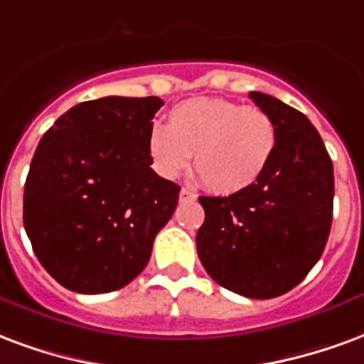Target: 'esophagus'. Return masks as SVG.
I'll use <instances>...</instances> for the list:
<instances>
[{"label": "esophagus", "instance_id": "obj_1", "mask_svg": "<svg viewBox=\"0 0 364 364\" xmlns=\"http://www.w3.org/2000/svg\"><path fill=\"white\" fill-rule=\"evenodd\" d=\"M196 198H198V196L193 192H190L188 188H182V190H180V201H193Z\"/></svg>", "mask_w": 364, "mask_h": 364}]
</instances>
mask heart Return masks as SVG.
<instances>
[{"label":"heart","mask_w":364,"mask_h":364,"mask_svg":"<svg viewBox=\"0 0 364 364\" xmlns=\"http://www.w3.org/2000/svg\"><path fill=\"white\" fill-rule=\"evenodd\" d=\"M277 149V126L259 106L198 97L172 106L166 126L147 134V155L163 178H176L193 155V171L217 193L256 184Z\"/></svg>","instance_id":"heart-1"}]
</instances>
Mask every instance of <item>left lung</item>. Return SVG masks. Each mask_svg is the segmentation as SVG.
<instances>
[{
    "label": "left lung",
    "mask_w": 364,
    "mask_h": 364,
    "mask_svg": "<svg viewBox=\"0 0 364 364\" xmlns=\"http://www.w3.org/2000/svg\"><path fill=\"white\" fill-rule=\"evenodd\" d=\"M248 97L277 126V149L264 176L227 198L201 196L205 221L198 256L221 287L273 299L296 287L322 256L331 229L333 164L310 120L279 98Z\"/></svg>",
    "instance_id": "1"
}]
</instances>
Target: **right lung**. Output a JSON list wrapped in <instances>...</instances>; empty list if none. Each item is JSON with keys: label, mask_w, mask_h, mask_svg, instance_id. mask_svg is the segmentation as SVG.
Listing matches in <instances>:
<instances>
[{"label": "right lung", "mask_w": 364, "mask_h": 364, "mask_svg": "<svg viewBox=\"0 0 364 364\" xmlns=\"http://www.w3.org/2000/svg\"><path fill=\"white\" fill-rule=\"evenodd\" d=\"M156 97H105L73 106L34 151L23 223L36 258L70 291L110 293L147 266L180 186L151 168Z\"/></svg>", "instance_id": "right-lung-1"}]
</instances>
